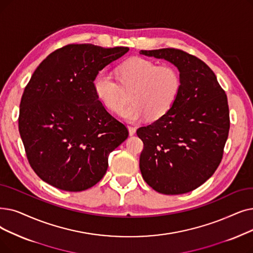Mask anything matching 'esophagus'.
<instances>
[{
    "label": "esophagus",
    "mask_w": 253,
    "mask_h": 253,
    "mask_svg": "<svg viewBox=\"0 0 253 253\" xmlns=\"http://www.w3.org/2000/svg\"><path fill=\"white\" fill-rule=\"evenodd\" d=\"M128 131H129V135L132 136V135L135 133L136 129H135V127H133V126H128Z\"/></svg>",
    "instance_id": "esophagus-1"
}]
</instances>
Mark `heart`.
I'll return each instance as SVG.
<instances>
[{
  "instance_id": "heart-1",
  "label": "heart",
  "mask_w": 253,
  "mask_h": 253,
  "mask_svg": "<svg viewBox=\"0 0 253 253\" xmlns=\"http://www.w3.org/2000/svg\"><path fill=\"white\" fill-rule=\"evenodd\" d=\"M118 80L107 70L98 72L93 81L94 91L101 103L114 113H119L126 102L125 90H131V102L121 116L129 122L146 117L157 120L166 115L180 93L181 76L169 65L157 66L144 59L133 58L121 64L117 69Z\"/></svg>"
}]
</instances>
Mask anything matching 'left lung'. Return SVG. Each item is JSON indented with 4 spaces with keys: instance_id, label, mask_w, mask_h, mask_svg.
I'll return each mask as SVG.
<instances>
[{
    "instance_id": "left-lung-1",
    "label": "left lung",
    "mask_w": 253,
    "mask_h": 253,
    "mask_svg": "<svg viewBox=\"0 0 253 253\" xmlns=\"http://www.w3.org/2000/svg\"><path fill=\"white\" fill-rule=\"evenodd\" d=\"M178 68L181 90L169 111L137 129L144 142L142 178L162 194H183L200 187L221 162L228 136L227 97L216 75L199 58L175 48L140 50Z\"/></svg>"
}]
</instances>
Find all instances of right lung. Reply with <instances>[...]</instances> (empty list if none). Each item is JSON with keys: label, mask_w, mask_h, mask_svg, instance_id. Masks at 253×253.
Returning <instances> with one entry per match:
<instances>
[{"label": "right lung", "mask_w": 253, "mask_h": 253, "mask_svg": "<svg viewBox=\"0 0 253 253\" xmlns=\"http://www.w3.org/2000/svg\"><path fill=\"white\" fill-rule=\"evenodd\" d=\"M128 47L69 44L51 52L33 73L19 105L18 129L31 168L65 191L99 182L108 155L128 137L94 91L95 75Z\"/></svg>", "instance_id": "right-lung-1"}]
</instances>
